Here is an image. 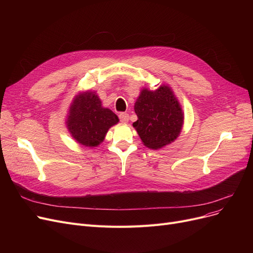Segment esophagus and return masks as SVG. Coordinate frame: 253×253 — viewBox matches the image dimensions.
Masks as SVG:
<instances>
[{
	"mask_svg": "<svg viewBox=\"0 0 253 253\" xmlns=\"http://www.w3.org/2000/svg\"><path fill=\"white\" fill-rule=\"evenodd\" d=\"M119 118H120V121L123 123H127L129 121V115L127 113H121L119 115Z\"/></svg>",
	"mask_w": 253,
	"mask_h": 253,
	"instance_id": "obj_1",
	"label": "esophagus"
}]
</instances>
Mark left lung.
Segmentation results:
<instances>
[{"instance_id": "left-lung-1", "label": "left lung", "mask_w": 253, "mask_h": 253, "mask_svg": "<svg viewBox=\"0 0 253 253\" xmlns=\"http://www.w3.org/2000/svg\"><path fill=\"white\" fill-rule=\"evenodd\" d=\"M134 111L137 121L133 127L147 148L158 150L173 142L183 125V112L173 91L162 85L152 91L143 88Z\"/></svg>"}]
</instances>
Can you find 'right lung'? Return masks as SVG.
<instances>
[{
  "instance_id": "add662e5",
  "label": "right lung",
  "mask_w": 253,
  "mask_h": 253,
  "mask_svg": "<svg viewBox=\"0 0 253 253\" xmlns=\"http://www.w3.org/2000/svg\"><path fill=\"white\" fill-rule=\"evenodd\" d=\"M119 122L110 109L103 108L95 92L79 93L71 103L66 126L75 140L87 148L100 144L109 129Z\"/></svg>"
}]
</instances>
